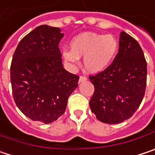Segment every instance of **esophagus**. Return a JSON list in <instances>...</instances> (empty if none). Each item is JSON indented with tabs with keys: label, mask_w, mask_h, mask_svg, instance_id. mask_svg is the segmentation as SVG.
<instances>
[{
	"label": "esophagus",
	"mask_w": 155,
	"mask_h": 155,
	"mask_svg": "<svg viewBox=\"0 0 155 155\" xmlns=\"http://www.w3.org/2000/svg\"><path fill=\"white\" fill-rule=\"evenodd\" d=\"M87 78H86V77L85 76H80V78H79V83H82V82H84V81H85Z\"/></svg>",
	"instance_id": "34e87169"
}]
</instances>
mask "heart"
<instances>
[{
  "mask_svg": "<svg viewBox=\"0 0 155 155\" xmlns=\"http://www.w3.org/2000/svg\"><path fill=\"white\" fill-rule=\"evenodd\" d=\"M71 49L63 50L65 61L75 64L83 57L84 69L90 73H99L109 66L118 50V41L111 34L84 32L71 42Z\"/></svg>",
  "mask_w": 155,
  "mask_h": 155,
  "instance_id": "heart-1",
  "label": "heart"
}]
</instances>
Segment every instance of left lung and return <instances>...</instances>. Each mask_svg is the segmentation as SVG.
Listing matches in <instances>:
<instances>
[{
  "label": "left lung",
  "mask_w": 155,
  "mask_h": 155,
  "mask_svg": "<svg viewBox=\"0 0 155 155\" xmlns=\"http://www.w3.org/2000/svg\"><path fill=\"white\" fill-rule=\"evenodd\" d=\"M147 61L138 41L122 31L119 50L103 71L89 76L94 93L89 101L96 118L106 124L129 119L140 105L147 86Z\"/></svg>",
  "instance_id": "left-lung-1"
}]
</instances>
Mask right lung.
I'll return each mask as SVG.
<instances>
[{
  "mask_svg": "<svg viewBox=\"0 0 155 155\" xmlns=\"http://www.w3.org/2000/svg\"><path fill=\"white\" fill-rule=\"evenodd\" d=\"M63 33L43 25L18 43L10 66L14 101L32 121L51 124L65 112L79 77L62 67L59 43Z\"/></svg>",
  "mask_w": 155,
  "mask_h": 155,
  "instance_id": "add662e5",
  "label": "right lung"
}]
</instances>
